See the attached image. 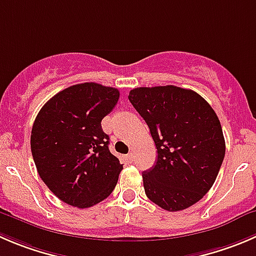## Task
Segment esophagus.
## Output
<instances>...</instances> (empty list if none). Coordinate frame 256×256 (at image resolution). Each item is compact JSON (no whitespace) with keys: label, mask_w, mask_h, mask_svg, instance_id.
I'll return each mask as SVG.
<instances>
[{"label":"esophagus","mask_w":256,"mask_h":256,"mask_svg":"<svg viewBox=\"0 0 256 256\" xmlns=\"http://www.w3.org/2000/svg\"><path fill=\"white\" fill-rule=\"evenodd\" d=\"M126 158H128V160L130 161V162H132V161H134V158H134V155H132V154H128V155L126 156Z\"/></svg>","instance_id":"34e87169"}]
</instances>
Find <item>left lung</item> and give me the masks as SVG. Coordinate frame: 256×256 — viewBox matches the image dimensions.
Segmentation results:
<instances>
[{
    "label": "left lung",
    "instance_id": "left-lung-1",
    "mask_svg": "<svg viewBox=\"0 0 256 256\" xmlns=\"http://www.w3.org/2000/svg\"><path fill=\"white\" fill-rule=\"evenodd\" d=\"M128 100L158 150L156 164L142 172L146 196L168 212L188 209L210 190L224 160L216 114L199 94L172 85L134 88Z\"/></svg>",
    "mask_w": 256,
    "mask_h": 256
}]
</instances>
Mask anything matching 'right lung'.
I'll return each instance as SVG.
<instances>
[{"mask_svg": "<svg viewBox=\"0 0 256 256\" xmlns=\"http://www.w3.org/2000/svg\"><path fill=\"white\" fill-rule=\"evenodd\" d=\"M118 98L115 88L78 84L56 94L36 116L31 152L37 172L66 204L94 206L118 184L122 164L108 150L101 121Z\"/></svg>", "mask_w": 256, "mask_h": 256, "instance_id": "right-lung-1", "label": "right lung"}]
</instances>
